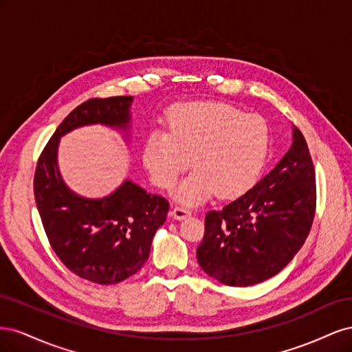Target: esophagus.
I'll return each instance as SVG.
<instances>
[{"label": "esophagus", "instance_id": "34e87169", "mask_svg": "<svg viewBox=\"0 0 352 352\" xmlns=\"http://www.w3.org/2000/svg\"><path fill=\"white\" fill-rule=\"evenodd\" d=\"M172 216L176 219V220H184V219H186L188 216H190V211L188 210V208H185V207H173V210H172Z\"/></svg>", "mask_w": 352, "mask_h": 352}]
</instances>
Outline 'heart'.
Listing matches in <instances>:
<instances>
[{
    "label": "heart",
    "mask_w": 352,
    "mask_h": 352,
    "mask_svg": "<svg viewBox=\"0 0 352 352\" xmlns=\"http://www.w3.org/2000/svg\"><path fill=\"white\" fill-rule=\"evenodd\" d=\"M166 132L146 138L142 160L153 182L170 189L192 164L176 198L197 206L216 192L238 198L257 184L270 151V129L263 117L243 114L228 102L197 101L170 109Z\"/></svg>",
    "instance_id": "b5f03b06"
}]
</instances>
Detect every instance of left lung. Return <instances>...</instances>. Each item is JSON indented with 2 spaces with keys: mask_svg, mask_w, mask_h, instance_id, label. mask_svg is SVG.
I'll list each match as a JSON object with an SVG mask.
<instances>
[{
  "mask_svg": "<svg viewBox=\"0 0 352 352\" xmlns=\"http://www.w3.org/2000/svg\"><path fill=\"white\" fill-rule=\"evenodd\" d=\"M316 212V173L301 131L269 175L220 211L206 214L197 258L212 279L251 286L273 278L301 250Z\"/></svg>",
  "mask_w": 352,
  "mask_h": 352,
  "instance_id": "left-lung-1",
  "label": "left lung"
}]
</instances>
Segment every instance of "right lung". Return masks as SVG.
Wrapping results in <instances>:
<instances>
[{"instance_id": "obj_1", "label": "right lung", "mask_w": 352, "mask_h": 352, "mask_svg": "<svg viewBox=\"0 0 352 352\" xmlns=\"http://www.w3.org/2000/svg\"><path fill=\"white\" fill-rule=\"evenodd\" d=\"M132 97L92 98L60 123L42 151L34 192L48 241L57 257L79 278L113 285L141 270L150 257L157 229L166 221L168 202L126 179L104 198H85L63 180L57 151L60 138L88 124L127 132Z\"/></svg>"}]
</instances>
